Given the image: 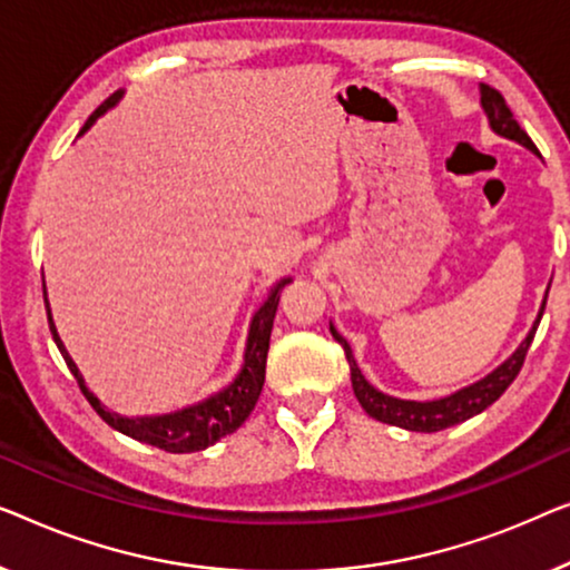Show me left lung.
Returning <instances> with one entry per match:
<instances>
[{
  "mask_svg": "<svg viewBox=\"0 0 570 570\" xmlns=\"http://www.w3.org/2000/svg\"><path fill=\"white\" fill-rule=\"evenodd\" d=\"M480 106H483L485 116H488V124H491L495 134L507 136V139H511V141H519L529 151L540 155V151H537V147L532 144V139L527 136L524 128L517 124L514 114H511L507 100H503V95L499 90H493V87H488V85H480ZM544 302H548V292H544L540 315H537L532 331L527 333V338L519 343V348L507 358V362H503L501 366H495L491 374L483 376V380L470 384V387H462V390L452 392V395L439 397V400H426V403H419V400H400V397L384 395V392L376 390L374 384H368L364 380L362 368H358V364H356L354 351H351L348 341L343 338V335L335 331L333 325H331V333H333V338L341 343L343 351H346V362L351 366V384H354V395H356L358 403H362L364 411L372 415V419L382 421V423H390V426H400V429H407V431H421V434H434V431L449 429V426H454V423H462V421L472 419V415L483 413L488 405H493L495 400H499L503 392H507V387L517 380L519 368H522V364H524V356H527L529 346H532L537 325H540L542 312H544Z\"/></svg>",
  "mask_w": 570,
  "mask_h": 570,
  "instance_id": "8db88e82",
  "label": "left lung"
}]
</instances>
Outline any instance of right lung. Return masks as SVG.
Instances as JSON below:
<instances>
[{
	"label": "right lung",
	"mask_w": 570,
	"mask_h": 570,
	"mask_svg": "<svg viewBox=\"0 0 570 570\" xmlns=\"http://www.w3.org/2000/svg\"><path fill=\"white\" fill-rule=\"evenodd\" d=\"M121 98H124V90L110 95V98L102 102L90 118H87V124L82 126L79 136L98 121L108 108H114ZM288 282H292V278H282V282L271 288L268 299L263 302L261 309L253 315L250 331H247L243 366H239L237 376L227 384V387L214 392V395H208L206 400H202V403L183 407V411L165 413V415H144V419H126V415L108 411V407L102 405L90 390H87L82 374H79L77 364L71 362L67 348H63L59 333H56L51 307H48V299H46V284H43V299H46V315H48V325H51L53 343L59 346L63 362H67L69 372L75 374L79 390H82L87 403L95 407V413H98L110 429L121 431V434L136 439V442L151 444L173 454H188V452H202V449L219 442L222 436L237 431L245 423L247 415L253 413V407L261 397L263 382H266L268 343H271V331H274L278 299H282V288Z\"/></svg>",
	"instance_id": "add662e5"
}]
</instances>
